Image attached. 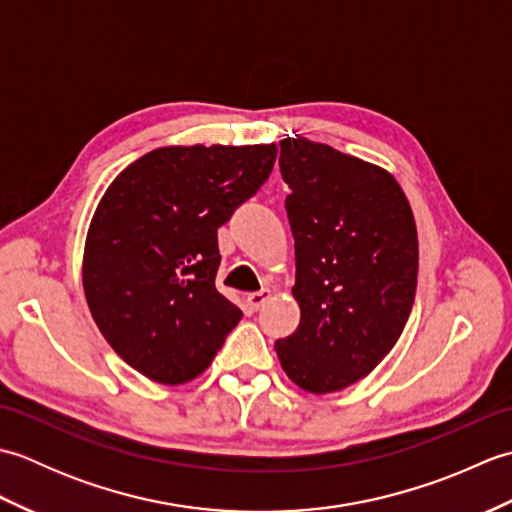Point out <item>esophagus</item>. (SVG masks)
Listing matches in <instances>:
<instances>
[{"label": "esophagus", "instance_id": "obj_1", "mask_svg": "<svg viewBox=\"0 0 512 512\" xmlns=\"http://www.w3.org/2000/svg\"><path fill=\"white\" fill-rule=\"evenodd\" d=\"M270 299V290H262V292H253V295H248L246 297V303H248V308L250 310H259L264 306V303Z\"/></svg>", "mask_w": 512, "mask_h": 512}]
</instances>
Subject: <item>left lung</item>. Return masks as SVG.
I'll use <instances>...</instances> for the list:
<instances>
[{
	"instance_id": "8db88e82",
	"label": "left lung",
	"mask_w": 512,
	"mask_h": 512,
	"mask_svg": "<svg viewBox=\"0 0 512 512\" xmlns=\"http://www.w3.org/2000/svg\"><path fill=\"white\" fill-rule=\"evenodd\" d=\"M299 328L275 343L310 394L354 385L396 345L416 297L418 233L396 178L308 138L279 143Z\"/></svg>"
}]
</instances>
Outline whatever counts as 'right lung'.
<instances>
[{
	"label": "right lung",
	"instance_id": "1",
	"mask_svg": "<svg viewBox=\"0 0 512 512\" xmlns=\"http://www.w3.org/2000/svg\"><path fill=\"white\" fill-rule=\"evenodd\" d=\"M275 158V145L160 147L107 187L85 239L83 290L105 341L136 372L187 383L242 319L215 288L217 228Z\"/></svg>",
	"mask_w": 512,
	"mask_h": 512
}]
</instances>
